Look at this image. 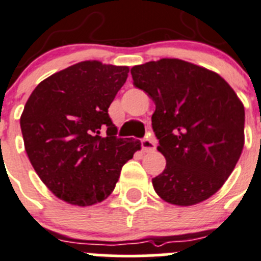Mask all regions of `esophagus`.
I'll use <instances>...</instances> for the list:
<instances>
[{"instance_id":"obj_1","label":"esophagus","mask_w":261,"mask_h":261,"mask_svg":"<svg viewBox=\"0 0 261 261\" xmlns=\"http://www.w3.org/2000/svg\"><path fill=\"white\" fill-rule=\"evenodd\" d=\"M142 148L143 152H153L155 149V140L152 138H145L142 140Z\"/></svg>"}]
</instances>
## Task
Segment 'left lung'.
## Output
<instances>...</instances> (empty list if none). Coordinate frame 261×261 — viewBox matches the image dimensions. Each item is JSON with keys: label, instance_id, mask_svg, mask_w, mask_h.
<instances>
[{"label": "left lung", "instance_id": "left-lung-1", "mask_svg": "<svg viewBox=\"0 0 261 261\" xmlns=\"http://www.w3.org/2000/svg\"><path fill=\"white\" fill-rule=\"evenodd\" d=\"M134 86L155 104L152 127L166 167L152 184L171 204L206 201L234 170L245 144V108L218 73L180 59L131 68Z\"/></svg>", "mask_w": 261, "mask_h": 261}]
</instances>
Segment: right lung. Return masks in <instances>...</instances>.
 Wrapping results in <instances>:
<instances>
[{"mask_svg": "<svg viewBox=\"0 0 261 261\" xmlns=\"http://www.w3.org/2000/svg\"><path fill=\"white\" fill-rule=\"evenodd\" d=\"M128 70L97 60L77 63L40 82L27 100L20 117L25 152L43 184L67 203L104 201L142 148L139 140L117 138L108 114Z\"/></svg>", "mask_w": 261, "mask_h": 261, "instance_id": "add662e5", "label": "right lung"}]
</instances>
